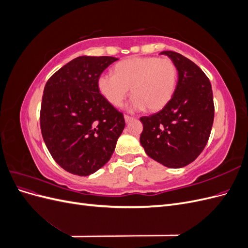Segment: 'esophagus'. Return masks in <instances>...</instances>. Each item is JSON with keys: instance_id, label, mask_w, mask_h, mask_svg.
<instances>
[{"instance_id": "obj_1", "label": "esophagus", "mask_w": 248, "mask_h": 248, "mask_svg": "<svg viewBox=\"0 0 248 248\" xmlns=\"http://www.w3.org/2000/svg\"><path fill=\"white\" fill-rule=\"evenodd\" d=\"M124 119H125V122H126V123H128V122H130V121H131V120H132L133 118H132V117H129V116H127V115H125V116H124Z\"/></svg>"}]
</instances>
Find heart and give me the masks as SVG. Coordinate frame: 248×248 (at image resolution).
<instances>
[{
  "label": "heart",
  "mask_w": 248,
  "mask_h": 248,
  "mask_svg": "<svg viewBox=\"0 0 248 248\" xmlns=\"http://www.w3.org/2000/svg\"><path fill=\"white\" fill-rule=\"evenodd\" d=\"M177 80L178 68L170 59L137 57L118 63L115 74H101L97 87L107 101L116 108L122 106L130 89V109L157 111L171 99Z\"/></svg>",
  "instance_id": "obj_1"
}]
</instances>
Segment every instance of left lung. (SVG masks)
Masks as SVG:
<instances>
[{
  "label": "left lung",
  "instance_id": "8db88e82",
  "mask_svg": "<svg viewBox=\"0 0 248 248\" xmlns=\"http://www.w3.org/2000/svg\"><path fill=\"white\" fill-rule=\"evenodd\" d=\"M178 68V82L170 102L161 110L141 117L140 141L149 157L162 166L180 169L204 150L214 120L212 87L206 74L189 59L164 50Z\"/></svg>",
  "mask_w": 248,
  "mask_h": 248
}]
</instances>
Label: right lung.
Listing matches in <instances>:
<instances>
[{
    "label": "right lung",
    "mask_w": 248,
    "mask_h": 248,
    "mask_svg": "<svg viewBox=\"0 0 248 248\" xmlns=\"http://www.w3.org/2000/svg\"><path fill=\"white\" fill-rule=\"evenodd\" d=\"M114 57L81 56L44 87L40 127L52 158L65 170L89 176L106 164L125 127L122 112L100 94L97 80Z\"/></svg>",
    "instance_id": "add662e5"
}]
</instances>
